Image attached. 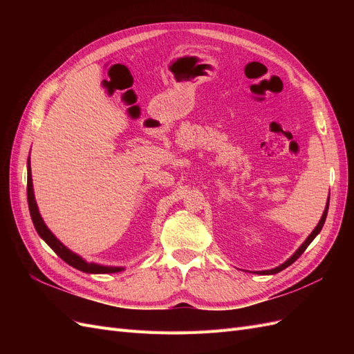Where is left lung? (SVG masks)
I'll return each instance as SVG.
<instances>
[{"mask_svg":"<svg viewBox=\"0 0 354 354\" xmlns=\"http://www.w3.org/2000/svg\"><path fill=\"white\" fill-rule=\"evenodd\" d=\"M328 208H329V198H328V202H326V208H325V211H324V214H322V218H320V221L317 223V226L315 227V230L308 234V238L303 242V245L299 246V248L294 252V255L292 257H289V259L283 263V264H281L279 267H274V269H272V270H263V272H255V273H259V274H274V273H279V272H282L283 269H286L288 266H291L299 255H301L304 251H306V248L307 246L312 243V241L317 236V234L320 233V230H322V227H324V224H325V220H326V216H328Z\"/></svg>","mask_w":354,"mask_h":354,"instance_id":"1","label":"left lung"}]
</instances>
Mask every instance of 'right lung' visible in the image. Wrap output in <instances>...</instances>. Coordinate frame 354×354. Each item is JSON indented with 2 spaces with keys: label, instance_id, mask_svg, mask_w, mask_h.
Instances as JSON below:
<instances>
[{
  "label": "right lung",
  "instance_id": "1",
  "mask_svg": "<svg viewBox=\"0 0 354 354\" xmlns=\"http://www.w3.org/2000/svg\"><path fill=\"white\" fill-rule=\"evenodd\" d=\"M28 205H29V212H30V218L32 223H34V226L38 232L39 236L46 241V243L50 246V248L55 251L60 259L68 263L69 266L75 267V269H78L81 272L85 273H118L124 270V267H109V266H100V264H95V263H87L85 260H82L78 254L72 252L69 248H66L65 245H63L55 234L50 232V229L46 226L44 220H42L41 214L38 211L37 207V201L34 196V186H32V174H30V160L28 159Z\"/></svg>",
  "mask_w": 354,
  "mask_h": 354
}]
</instances>
